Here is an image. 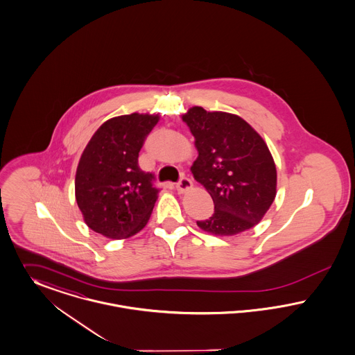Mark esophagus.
<instances>
[{"label": "esophagus", "mask_w": 355, "mask_h": 355, "mask_svg": "<svg viewBox=\"0 0 355 355\" xmlns=\"http://www.w3.org/2000/svg\"><path fill=\"white\" fill-rule=\"evenodd\" d=\"M191 187H193L191 180L188 178V177H185V175H182V177L180 178V181L177 182V190H178V193H185V191H188L189 189H191Z\"/></svg>", "instance_id": "obj_1"}]
</instances>
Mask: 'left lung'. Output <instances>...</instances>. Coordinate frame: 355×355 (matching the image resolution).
I'll use <instances>...</instances> for the list:
<instances>
[{"label":"left lung","mask_w":355,"mask_h":355,"mask_svg":"<svg viewBox=\"0 0 355 355\" xmlns=\"http://www.w3.org/2000/svg\"><path fill=\"white\" fill-rule=\"evenodd\" d=\"M196 138L193 177L211 196L214 213L201 230L233 236L254 227L275 200L276 167L263 138L244 119L193 107L182 116Z\"/></svg>","instance_id":"left-lung-1"}]
</instances>
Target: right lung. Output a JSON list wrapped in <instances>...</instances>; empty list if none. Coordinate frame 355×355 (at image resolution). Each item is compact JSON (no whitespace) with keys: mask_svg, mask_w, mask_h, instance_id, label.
Returning <instances> with one entry per match:
<instances>
[{"mask_svg":"<svg viewBox=\"0 0 355 355\" xmlns=\"http://www.w3.org/2000/svg\"><path fill=\"white\" fill-rule=\"evenodd\" d=\"M158 115H122L101 125L79 161L75 194L85 224L108 239H125L150 218L159 189L138 165Z\"/></svg>","mask_w":355,"mask_h":355,"instance_id":"right-lung-1","label":"right lung"}]
</instances>
